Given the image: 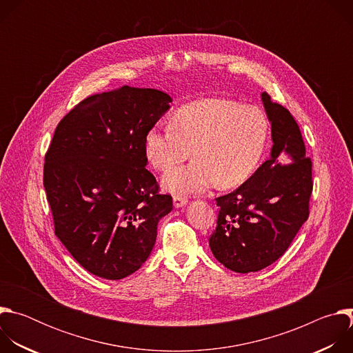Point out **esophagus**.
Instances as JSON below:
<instances>
[{
    "label": "esophagus",
    "instance_id": "1",
    "mask_svg": "<svg viewBox=\"0 0 353 353\" xmlns=\"http://www.w3.org/2000/svg\"><path fill=\"white\" fill-rule=\"evenodd\" d=\"M173 204L176 208H181L187 204V198L183 196V195H174L173 196Z\"/></svg>",
    "mask_w": 353,
    "mask_h": 353
}]
</instances>
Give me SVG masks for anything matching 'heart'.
<instances>
[{
  "mask_svg": "<svg viewBox=\"0 0 353 353\" xmlns=\"http://www.w3.org/2000/svg\"><path fill=\"white\" fill-rule=\"evenodd\" d=\"M268 135L270 124L261 109L210 97L180 108L170 127L150 130L145 154L157 170L168 172L193 150L196 159L188 167L171 170L163 177L165 188L172 192H201L216 183L230 188L256 172Z\"/></svg>",
  "mask_w": 353,
  "mask_h": 353,
  "instance_id": "heart-1",
  "label": "heart"
}]
</instances>
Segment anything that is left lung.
Here are the masks:
<instances>
[{
    "mask_svg": "<svg viewBox=\"0 0 353 353\" xmlns=\"http://www.w3.org/2000/svg\"><path fill=\"white\" fill-rule=\"evenodd\" d=\"M271 121L272 149L247 181L216 198V229L210 237L215 259L228 270L247 274L275 263L310 214L312 159L288 109L261 94Z\"/></svg>",
    "mask_w": 353,
    "mask_h": 353,
    "instance_id": "1",
    "label": "left lung"
}]
</instances>
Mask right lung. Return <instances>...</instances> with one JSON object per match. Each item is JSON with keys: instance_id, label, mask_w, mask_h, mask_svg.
Segmentation results:
<instances>
[{"instance_id": "right-lung-1", "label": "right lung", "mask_w": 353, "mask_h": 353, "mask_svg": "<svg viewBox=\"0 0 353 353\" xmlns=\"http://www.w3.org/2000/svg\"><path fill=\"white\" fill-rule=\"evenodd\" d=\"M158 89L123 86L79 102L57 125L43 184L54 233L90 274L123 279L146 261L173 210L145 166V137L169 110Z\"/></svg>"}]
</instances>
